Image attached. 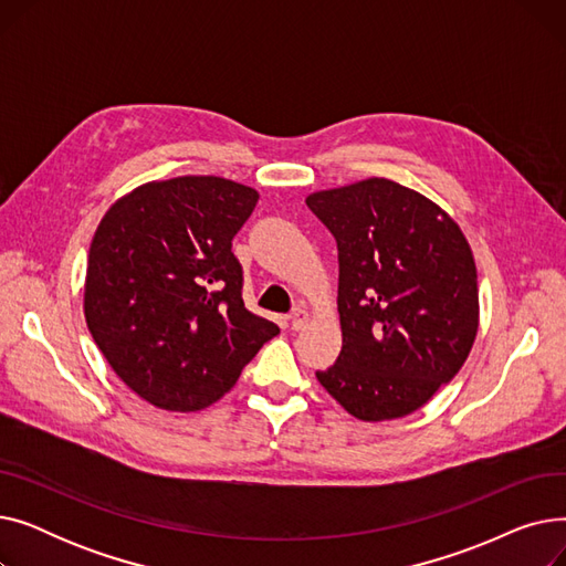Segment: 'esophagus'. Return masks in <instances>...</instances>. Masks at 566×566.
Masks as SVG:
<instances>
[{
	"label": "esophagus",
	"instance_id": "34e87169",
	"mask_svg": "<svg viewBox=\"0 0 566 566\" xmlns=\"http://www.w3.org/2000/svg\"><path fill=\"white\" fill-rule=\"evenodd\" d=\"M307 318H310V316H307V312H305V310H301V307H298V310H293V314L289 316V321H291V328H293V331H301L303 325L307 323Z\"/></svg>",
	"mask_w": 566,
	"mask_h": 566
}]
</instances>
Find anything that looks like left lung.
Listing matches in <instances>:
<instances>
[{
	"mask_svg": "<svg viewBox=\"0 0 566 566\" xmlns=\"http://www.w3.org/2000/svg\"><path fill=\"white\" fill-rule=\"evenodd\" d=\"M307 206L337 241L344 337L316 378L353 418H403L459 374L478 335L465 235L440 206L388 178L314 192Z\"/></svg>",
	"mask_w": 566,
	"mask_h": 566,
	"instance_id": "left-lung-1",
	"label": "left lung"
}]
</instances>
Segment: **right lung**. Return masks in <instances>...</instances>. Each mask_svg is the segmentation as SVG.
Segmentation results:
<instances>
[{
	"label": "right lung",
	"mask_w": 566,
	"mask_h": 566,
	"mask_svg": "<svg viewBox=\"0 0 566 566\" xmlns=\"http://www.w3.org/2000/svg\"><path fill=\"white\" fill-rule=\"evenodd\" d=\"M259 201L220 176H178L118 199L88 250L84 316L128 388L165 410H201L233 388L280 328L243 303L231 252Z\"/></svg>",
	"instance_id": "obj_1"
}]
</instances>
